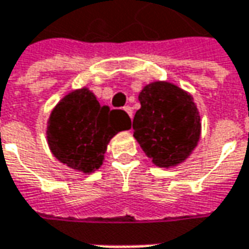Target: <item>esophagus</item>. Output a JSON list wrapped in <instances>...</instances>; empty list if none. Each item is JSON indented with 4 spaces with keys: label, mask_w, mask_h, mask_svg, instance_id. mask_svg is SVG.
Returning <instances> with one entry per match:
<instances>
[{
    "label": "esophagus",
    "mask_w": 249,
    "mask_h": 249,
    "mask_svg": "<svg viewBox=\"0 0 249 249\" xmlns=\"http://www.w3.org/2000/svg\"><path fill=\"white\" fill-rule=\"evenodd\" d=\"M124 110L127 112V115H129L130 118H133V109H131V107H129V105H127V107H124Z\"/></svg>",
    "instance_id": "34e87169"
}]
</instances>
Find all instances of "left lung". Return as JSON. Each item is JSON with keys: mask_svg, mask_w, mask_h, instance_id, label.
I'll list each match as a JSON object with an SVG mask.
<instances>
[{"mask_svg": "<svg viewBox=\"0 0 249 249\" xmlns=\"http://www.w3.org/2000/svg\"><path fill=\"white\" fill-rule=\"evenodd\" d=\"M139 101L134 139L154 165L178 166L201 137V116L193 95L173 83L158 80L142 87Z\"/></svg>", "mask_w": 249, "mask_h": 249, "instance_id": "obj_1", "label": "left lung"}]
</instances>
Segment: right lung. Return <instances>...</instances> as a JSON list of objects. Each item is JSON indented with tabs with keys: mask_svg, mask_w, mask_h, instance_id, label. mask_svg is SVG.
Segmentation results:
<instances>
[{
	"mask_svg": "<svg viewBox=\"0 0 249 249\" xmlns=\"http://www.w3.org/2000/svg\"><path fill=\"white\" fill-rule=\"evenodd\" d=\"M130 127L131 120L124 110H110L92 91L82 87L55 105L47 122V142L61 163L90 175L101 167L113 136Z\"/></svg>",
	"mask_w": 249,
	"mask_h": 249,
	"instance_id": "right-lung-1",
	"label": "right lung"
}]
</instances>
